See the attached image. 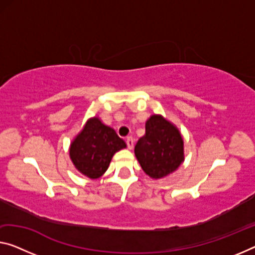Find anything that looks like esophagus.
Wrapping results in <instances>:
<instances>
[{
  "mask_svg": "<svg viewBox=\"0 0 255 255\" xmlns=\"http://www.w3.org/2000/svg\"><path fill=\"white\" fill-rule=\"evenodd\" d=\"M127 144L128 149H133V146H134V140H133L132 136H128L127 138Z\"/></svg>",
  "mask_w": 255,
  "mask_h": 255,
  "instance_id": "esophagus-1",
  "label": "esophagus"
}]
</instances>
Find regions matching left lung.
<instances>
[{"instance_id":"1","label":"left lung","mask_w":255,"mask_h":255,"mask_svg":"<svg viewBox=\"0 0 255 255\" xmlns=\"http://www.w3.org/2000/svg\"><path fill=\"white\" fill-rule=\"evenodd\" d=\"M181 132L165 117L154 114L146 121V133L138 140L134 155L144 173L163 179L173 173L185 160Z\"/></svg>"}]
</instances>
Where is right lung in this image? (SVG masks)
Instances as JSON below:
<instances>
[{
	"label": "right lung",
	"instance_id": "right-lung-1",
	"mask_svg": "<svg viewBox=\"0 0 255 255\" xmlns=\"http://www.w3.org/2000/svg\"><path fill=\"white\" fill-rule=\"evenodd\" d=\"M127 148L115 130L106 125L99 117H91L73 139L69 157L76 170L90 179L103 175L117 151Z\"/></svg>",
	"mask_w": 255,
	"mask_h": 255
}]
</instances>
